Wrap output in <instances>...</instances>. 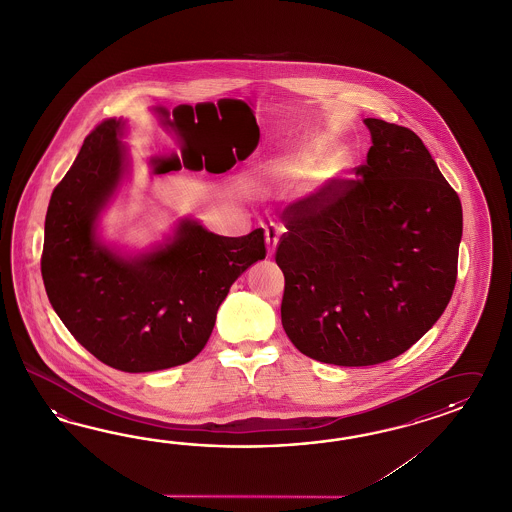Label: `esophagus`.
Wrapping results in <instances>:
<instances>
[{"mask_svg":"<svg viewBox=\"0 0 512 512\" xmlns=\"http://www.w3.org/2000/svg\"><path fill=\"white\" fill-rule=\"evenodd\" d=\"M264 237H266V251H268V255L272 257L275 253V248H277V242H279V229H277V225H266Z\"/></svg>","mask_w":512,"mask_h":512,"instance_id":"1","label":"esophagus"}]
</instances>
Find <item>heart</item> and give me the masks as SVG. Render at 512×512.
<instances>
[{"label": "heart", "mask_w": 512, "mask_h": 512, "mask_svg": "<svg viewBox=\"0 0 512 512\" xmlns=\"http://www.w3.org/2000/svg\"><path fill=\"white\" fill-rule=\"evenodd\" d=\"M337 164L338 170H342V168H344V164H346V161H344V159H337Z\"/></svg>", "instance_id": "1"}]
</instances>
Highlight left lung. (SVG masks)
<instances>
[{"instance_id":"1","label":"left lung","mask_w":512,"mask_h":512,"mask_svg":"<svg viewBox=\"0 0 512 512\" xmlns=\"http://www.w3.org/2000/svg\"><path fill=\"white\" fill-rule=\"evenodd\" d=\"M364 124L357 177L288 205L275 251L287 337L337 366L390 361L424 337L451 300L462 237L461 200L420 137Z\"/></svg>"}]
</instances>
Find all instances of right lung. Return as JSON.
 I'll list each match as a JSON object with an SVG mask.
<instances>
[{
	"label": "right lung",
	"instance_id": "obj_1",
	"mask_svg": "<svg viewBox=\"0 0 512 512\" xmlns=\"http://www.w3.org/2000/svg\"><path fill=\"white\" fill-rule=\"evenodd\" d=\"M122 120H103L51 194L40 270L51 307L107 366L140 374L192 361L238 275L266 257L261 227L220 237L181 220L150 253L124 257L96 237L98 216L125 174ZM155 172L181 170L159 161Z\"/></svg>",
	"mask_w": 512,
	"mask_h": 512
}]
</instances>
